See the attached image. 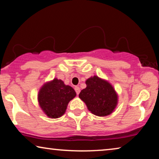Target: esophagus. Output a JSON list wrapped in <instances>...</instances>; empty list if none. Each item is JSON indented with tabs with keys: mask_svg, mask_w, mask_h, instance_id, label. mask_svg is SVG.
<instances>
[{
	"mask_svg": "<svg viewBox=\"0 0 159 159\" xmlns=\"http://www.w3.org/2000/svg\"><path fill=\"white\" fill-rule=\"evenodd\" d=\"M75 92H76V94L79 95V93H80V88L79 86H75Z\"/></svg>",
	"mask_w": 159,
	"mask_h": 159,
	"instance_id": "esophagus-1",
	"label": "esophagus"
}]
</instances>
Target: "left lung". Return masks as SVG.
Listing matches in <instances>:
<instances>
[{
	"label": "left lung",
	"instance_id": "8db88e82",
	"mask_svg": "<svg viewBox=\"0 0 159 159\" xmlns=\"http://www.w3.org/2000/svg\"><path fill=\"white\" fill-rule=\"evenodd\" d=\"M86 88L79 97L92 114L105 117L115 111L118 104V94L108 80L93 75L85 80Z\"/></svg>",
	"mask_w": 159,
	"mask_h": 159
}]
</instances>
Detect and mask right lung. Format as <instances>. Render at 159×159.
Here are the masks:
<instances>
[{
    "label": "right lung",
    "mask_w": 159,
    "mask_h": 159,
    "mask_svg": "<svg viewBox=\"0 0 159 159\" xmlns=\"http://www.w3.org/2000/svg\"><path fill=\"white\" fill-rule=\"evenodd\" d=\"M76 93L71 86L64 84L61 79L54 78L42 85L37 94L41 110L48 117L56 119L66 112L68 104Z\"/></svg>",
    "instance_id": "obj_1"
}]
</instances>
